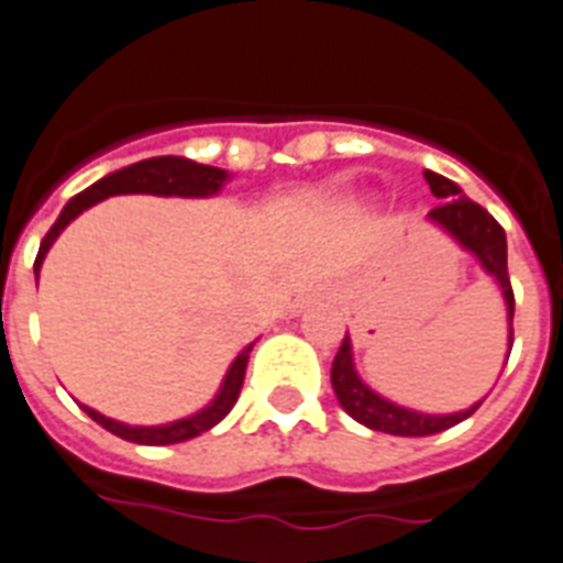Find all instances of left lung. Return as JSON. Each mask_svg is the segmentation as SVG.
Here are the masks:
<instances>
[{
  "mask_svg": "<svg viewBox=\"0 0 563 563\" xmlns=\"http://www.w3.org/2000/svg\"><path fill=\"white\" fill-rule=\"evenodd\" d=\"M424 179L430 191H433L439 200H444L442 206H435L427 220L435 223V227L448 232V235L467 250L479 261V267L488 273V276L500 285L503 299H506V313H509V354L511 343H515V331H511V319H515V294H511L509 282V264H506V232L497 220L488 214L479 203H474L471 197L462 195V188L453 183V179L442 177V174H433V170H424ZM331 386H334V395L340 407L360 421L368 430H380V433L393 435H433L442 433L448 427L460 424L467 416H474L476 407L462 409V412H448V416H430V412H418V409H407L401 404L389 401L384 395H377L375 389H368L363 384V377L357 375L354 368V354H352V340L349 334L343 336V345L334 357V366H331Z\"/></svg>",
  "mask_w": 563,
  "mask_h": 563,
  "instance_id": "1",
  "label": "left lung"
}]
</instances>
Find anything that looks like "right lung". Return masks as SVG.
Masks as SVG:
<instances>
[{"label":"right lung","instance_id":"obj_1","mask_svg":"<svg viewBox=\"0 0 563 563\" xmlns=\"http://www.w3.org/2000/svg\"><path fill=\"white\" fill-rule=\"evenodd\" d=\"M229 179V174L223 168H211V165H197V162L186 159V156H154V159H142L136 165H128V168L112 170L103 179L92 183L87 191H80L69 200V203L63 206L60 218L54 220V227L48 229L46 238H43V244H40L37 261H34V278H40V267H43V258L52 250V244L57 241L63 229L69 227L71 220L78 218L80 211H87L89 206L101 203L107 197L112 195H159V197H211L218 195L223 183ZM253 345L250 343L244 352L238 354L232 360V366H229L227 377H223V384H220L218 395L211 398V404H206L200 412L188 418H179V421H170V424H159V427H130L121 424L115 418L101 416L98 409L84 407L92 421L103 427V430H110L112 435H119V439H128V442L136 444H177V442H188V439H195V435L206 433L211 427L223 421L229 416V409L235 407L238 395H241V386H244V375H246V363H250V352H253Z\"/></svg>","mask_w":563,"mask_h":563}]
</instances>
